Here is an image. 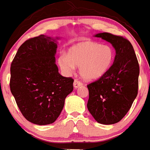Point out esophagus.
Returning a JSON list of instances; mask_svg holds the SVG:
<instances>
[{"mask_svg":"<svg viewBox=\"0 0 150 150\" xmlns=\"http://www.w3.org/2000/svg\"><path fill=\"white\" fill-rule=\"evenodd\" d=\"M83 85V83L81 82H80V80H74V88L76 89L78 88V87H80V86H81Z\"/></svg>","mask_w":150,"mask_h":150,"instance_id":"34e87169","label":"esophagus"}]
</instances>
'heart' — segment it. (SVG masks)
<instances>
[{
  "instance_id": "heart-1",
  "label": "heart",
  "mask_w": 150,
  "mask_h": 150,
  "mask_svg": "<svg viewBox=\"0 0 150 150\" xmlns=\"http://www.w3.org/2000/svg\"><path fill=\"white\" fill-rule=\"evenodd\" d=\"M114 52L108 45L86 42L70 48L68 54H62L58 64L65 74H72L75 66L80 67V76L88 81L102 77L110 70Z\"/></svg>"
}]
</instances>
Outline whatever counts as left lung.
Segmentation results:
<instances>
[{
  "mask_svg": "<svg viewBox=\"0 0 150 150\" xmlns=\"http://www.w3.org/2000/svg\"><path fill=\"white\" fill-rule=\"evenodd\" d=\"M95 37L110 43L116 56L106 74L87 85V109L99 123L114 124L125 117L137 97L139 63L133 46L126 38L110 33Z\"/></svg>",
  "mask_w": 150,
  "mask_h": 150,
  "instance_id": "left-lung-1",
  "label": "left lung"
}]
</instances>
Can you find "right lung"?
I'll list each match as a JSON object with an SVG mask.
<instances>
[{"label": "right lung", "instance_id": "right-lung-1", "mask_svg": "<svg viewBox=\"0 0 150 150\" xmlns=\"http://www.w3.org/2000/svg\"><path fill=\"white\" fill-rule=\"evenodd\" d=\"M57 39L42 34L26 40L11 63V93L23 117L34 124L55 122L74 90L72 78L58 72Z\"/></svg>", "mask_w": 150, "mask_h": 150}]
</instances>
